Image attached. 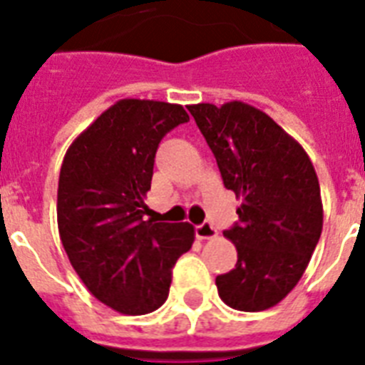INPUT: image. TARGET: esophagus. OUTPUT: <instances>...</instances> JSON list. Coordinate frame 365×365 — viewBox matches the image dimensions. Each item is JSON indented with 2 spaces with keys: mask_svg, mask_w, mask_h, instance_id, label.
Segmentation results:
<instances>
[{
  "mask_svg": "<svg viewBox=\"0 0 365 365\" xmlns=\"http://www.w3.org/2000/svg\"><path fill=\"white\" fill-rule=\"evenodd\" d=\"M195 234H197L198 240H212L217 236V230H215V227H213L212 223L204 221V223H200L195 227Z\"/></svg>",
  "mask_w": 365,
  "mask_h": 365,
  "instance_id": "1",
  "label": "esophagus"
}]
</instances>
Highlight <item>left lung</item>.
<instances>
[{
	"instance_id": "8db88e82",
	"label": "left lung",
	"mask_w": 365,
	"mask_h": 365,
	"mask_svg": "<svg viewBox=\"0 0 365 365\" xmlns=\"http://www.w3.org/2000/svg\"><path fill=\"white\" fill-rule=\"evenodd\" d=\"M215 155L225 187L242 198L225 230L238 251L215 277L221 300L238 311L279 304L306 272L322 232L319 178L306 150L259 108L230 101L187 106Z\"/></svg>"
}]
</instances>
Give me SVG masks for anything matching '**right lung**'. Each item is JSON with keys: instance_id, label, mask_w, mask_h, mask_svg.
Instances as JSON below:
<instances>
[{"instance_id": "add662e5", "label": "right lung", "mask_w": 365, "mask_h": 365, "mask_svg": "<svg viewBox=\"0 0 365 365\" xmlns=\"http://www.w3.org/2000/svg\"><path fill=\"white\" fill-rule=\"evenodd\" d=\"M189 121L182 105L121 99L63 157L58 229L71 264L97 300L123 315L165 304L173 268L191 250L189 223L144 221L159 142Z\"/></svg>"}]
</instances>
